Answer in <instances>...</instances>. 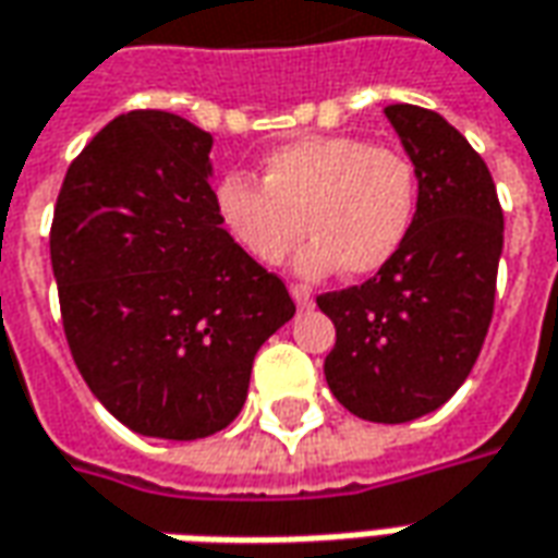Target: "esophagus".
Returning a JSON list of instances; mask_svg holds the SVG:
<instances>
[{
	"instance_id": "34e87169",
	"label": "esophagus",
	"mask_w": 558,
	"mask_h": 558,
	"mask_svg": "<svg viewBox=\"0 0 558 558\" xmlns=\"http://www.w3.org/2000/svg\"><path fill=\"white\" fill-rule=\"evenodd\" d=\"M290 293H293L295 305H299V308H311V305H314V299H311L308 287H302V283H293V287H290Z\"/></svg>"
}]
</instances>
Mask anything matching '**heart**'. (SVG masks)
<instances>
[{"label": "heart", "instance_id": "1", "mask_svg": "<svg viewBox=\"0 0 558 558\" xmlns=\"http://www.w3.org/2000/svg\"><path fill=\"white\" fill-rule=\"evenodd\" d=\"M422 177L412 155L363 136H305L271 149L263 183L231 170L216 183V216L253 263L280 265L295 241H311L295 268L324 278L381 271L415 226Z\"/></svg>", "mask_w": 558, "mask_h": 558}]
</instances>
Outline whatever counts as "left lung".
<instances>
[{
  "mask_svg": "<svg viewBox=\"0 0 558 558\" xmlns=\"http://www.w3.org/2000/svg\"><path fill=\"white\" fill-rule=\"evenodd\" d=\"M418 165L422 198L403 250L360 287L317 295L336 327L324 373L357 418L403 424L439 409L483 351L504 250L486 161L422 106H385Z\"/></svg>",
  "mask_w": 558,
  "mask_h": 558,
  "instance_id": "1",
  "label": "left lung"
}]
</instances>
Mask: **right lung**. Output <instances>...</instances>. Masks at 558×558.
<instances>
[{
	"label": "right lung",
	"instance_id": "obj_1",
	"mask_svg": "<svg viewBox=\"0 0 558 558\" xmlns=\"http://www.w3.org/2000/svg\"><path fill=\"white\" fill-rule=\"evenodd\" d=\"M214 136L165 109L112 119L66 170L51 222L60 317L90 393L143 437L201 439L247 400L283 280L216 216Z\"/></svg>",
	"mask_w": 558,
	"mask_h": 558
}]
</instances>
